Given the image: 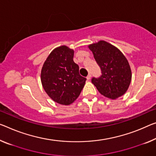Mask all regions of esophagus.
I'll return each instance as SVG.
<instances>
[{"mask_svg": "<svg viewBox=\"0 0 156 156\" xmlns=\"http://www.w3.org/2000/svg\"><path fill=\"white\" fill-rule=\"evenodd\" d=\"M90 78H91V74L89 73V74H88V76H86V79H87L88 80H90Z\"/></svg>", "mask_w": 156, "mask_h": 156, "instance_id": "esophagus-1", "label": "esophagus"}]
</instances>
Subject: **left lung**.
I'll return each mask as SVG.
<instances>
[{
	"mask_svg": "<svg viewBox=\"0 0 156 156\" xmlns=\"http://www.w3.org/2000/svg\"><path fill=\"white\" fill-rule=\"evenodd\" d=\"M102 71L98 78H92V83L105 97L116 99L127 91L132 73L128 60L120 50L104 40L88 46Z\"/></svg>",
	"mask_w": 156,
	"mask_h": 156,
	"instance_id": "left-lung-1",
	"label": "left lung"
}]
</instances>
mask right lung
Segmentation results:
<instances>
[{"label": "right lung", "instance_id": "add662e5", "mask_svg": "<svg viewBox=\"0 0 156 156\" xmlns=\"http://www.w3.org/2000/svg\"><path fill=\"white\" fill-rule=\"evenodd\" d=\"M74 50L63 45L54 49L43 64L41 82L47 95L58 104L69 105L79 97L86 79L73 61Z\"/></svg>", "mask_w": 156, "mask_h": 156}]
</instances>
